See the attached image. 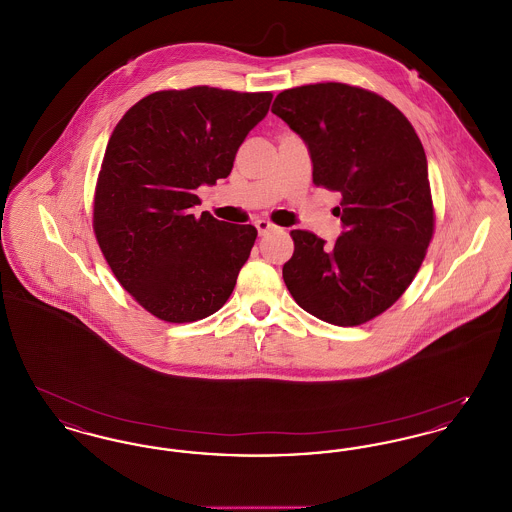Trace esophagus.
<instances>
[{"instance_id": "1", "label": "esophagus", "mask_w": 512, "mask_h": 512, "mask_svg": "<svg viewBox=\"0 0 512 512\" xmlns=\"http://www.w3.org/2000/svg\"><path fill=\"white\" fill-rule=\"evenodd\" d=\"M255 228H257V232H259V236H265L267 232H270V230H274L276 226H274V224H272L270 220L261 219L255 222Z\"/></svg>"}]
</instances>
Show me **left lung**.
<instances>
[{
  "mask_svg": "<svg viewBox=\"0 0 512 512\" xmlns=\"http://www.w3.org/2000/svg\"><path fill=\"white\" fill-rule=\"evenodd\" d=\"M272 113L305 142L313 182L343 197L334 245L293 230L282 268L288 290L336 326L378 317L409 288L434 234L428 161L413 124L388 99L340 82L284 90Z\"/></svg>",
  "mask_w": 512,
  "mask_h": 512,
  "instance_id": "left-lung-1",
  "label": "left lung"
}]
</instances>
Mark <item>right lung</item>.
Instances as JSON below:
<instances>
[{"instance_id": "1", "label": "right lung", "mask_w": 512, "mask_h": 512, "mask_svg": "<svg viewBox=\"0 0 512 512\" xmlns=\"http://www.w3.org/2000/svg\"><path fill=\"white\" fill-rule=\"evenodd\" d=\"M270 92L209 86L155 92L115 126L99 171L94 230L122 288L167 322L217 313L236 286L257 230L207 211L195 190L226 178Z\"/></svg>"}]
</instances>
